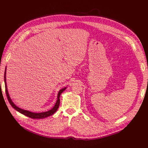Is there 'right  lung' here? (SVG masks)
<instances>
[{
    "mask_svg": "<svg viewBox=\"0 0 148 148\" xmlns=\"http://www.w3.org/2000/svg\"><path fill=\"white\" fill-rule=\"evenodd\" d=\"M4 82H5V93H6V95L7 97H8V99L9 100V102L10 103L11 106L14 108V109L16 110L17 111L19 112L21 114H22L24 116H26L27 117H29L32 119H44L47 117H49L50 116H52L53 114H55L56 112V111L58 110L60 106V95L62 94V93L63 92L64 90H65L66 88L67 87H64L62 89H61L58 92V97H57V100L56 102V103L55 106H54L51 110H49L48 111L46 112H40V113H35V112H30L29 110H24L23 109H21V108L17 107L15 104L14 103L12 102V100L10 99V97L9 96V92L8 90V86H7V84H6V68L5 70V73H4Z\"/></svg>",
    "mask_w": 148,
    "mask_h": 148,
    "instance_id": "obj_1",
    "label": "right lung"
}]
</instances>
